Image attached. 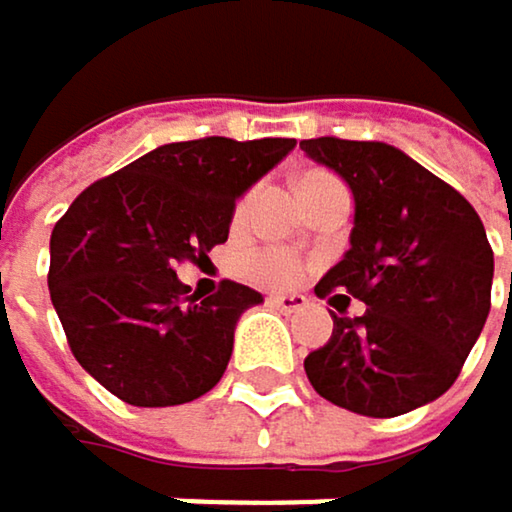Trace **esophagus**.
<instances>
[{"mask_svg":"<svg viewBox=\"0 0 512 512\" xmlns=\"http://www.w3.org/2000/svg\"><path fill=\"white\" fill-rule=\"evenodd\" d=\"M268 302L275 309H281V312H302V309L309 306V299L302 296V293H271Z\"/></svg>","mask_w":512,"mask_h":512,"instance_id":"34e87169","label":"esophagus"}]
</instances>
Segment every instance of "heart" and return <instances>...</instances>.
<instances>
[{
	"mask_svg": "<svg viewBox=\"0 0 512 512\" xmlns=\"http://www.w3.org/2000/svg\"><path fill=\"white\" fill-rule=\"evenodd\" d=\"M244 271H247V278H253L256 284L287 287V284H293V281L302 278V271H306V262H302V256H296L293 250L268 247V250L250 253L244 259Z\"/></svg>",
	"mask_w": 512,
	"mask_h": 512,
	"instance_id": "obj_1",
	"label": "heart"
}]
</instances>
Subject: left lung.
<instances>
[{"mask_svg": "<svg viewBox=\"0 0 512 512\" xmlns=\"http://www.w3.org/2000/svg\"><path fill=\"white\" fill-rule=\"evenodd\" d=\"M352 188L346 256L318 281L330 296V340L306 374L327 402L364 417H398L451 389L491 309L494 253L470 200L383 141H299ZM340 289V294H333ZM368 306L345 318L348 296ZM512 296V271H510Z\"/></svg>", "mask_w": 512, "mask_h": 512, "instance_id": "8db88e82", "label": "left lung"}]
</instances>
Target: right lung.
Masks as SVG:
<instances>
[{
	"instance_id": "right-lung-1",
	"label": "right lung",
	"mask_w": 512,
	"mask_h": 512,
	"mask_svg": "<svg viewBox=\"0 0 512 512\" xmlns=\"http://www.w3.org/2000/svg\"><path fill=\"white\" fill-rule=\"evenodd\" d=\"M293 138L172 141L89 185L52 231L49 293L73 358L135 408L185 405L228 367L234 327L262 293L222 281L200 299L175 278L228 241L237 197Z\"/></svg>"
}]
</instances>
